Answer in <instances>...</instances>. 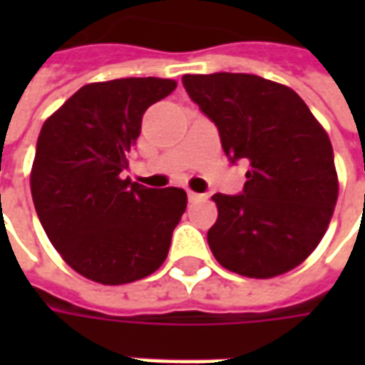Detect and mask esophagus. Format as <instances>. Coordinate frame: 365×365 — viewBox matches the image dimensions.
Segmentation results:
<instances>
[{
    "label": "esophagus",
    "mask_w": 365,
    "mask_h": 365,
    "mask_svg": "<svg viewBox=\"0 0 365 365\" xmlns=\"http://www.w3.org/2000/svg\"><path fill=\"white\" fill-rule=\"evenodd\" d=\"M207 195L203 193H195V191H187V199H190L191 203H195V201H201V199H205Z\"/></svg>",
    "instance_id": "34e87169"
}]
</instances>
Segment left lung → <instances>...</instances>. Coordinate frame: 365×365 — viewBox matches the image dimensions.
I'll use <instances>...</instances> for the list:
<instances>
[{
	"label": "left lung",
	"mask_w": 365,
	"mask_h": 365,
	"mask_svg": "<svg viewBox=\"0 0 365 365\" xmlns=\"http://www.w3.org/2000/svg\"><path fill=\"white\" fill-rule=\"evenodd\" d=\"M183 88L219 128L232 164L248 162L238 195L215 193L207 232L222 268L246 277L285 274L313 252L338 197L332 144L305 101L254 74H185Z\"/></svg>",
	"instance_id": "8db88e82"
}]
</instances>
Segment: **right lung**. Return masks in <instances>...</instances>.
Masks as SVG:
<instances>
[{
    "label": "right lung",
    "instance_id": "obj_1",
    "mask_svg": "<svg viewBox=\"0 0 365 365\" xmlns=\"http://www.w3.org/2000/svg\"><path fill=\"white\" fill-rule=\"evenodd\" d=\"M164 78L88 83L44 120L31 193L38 221L70 268L103 285L164 264L187 195L125 178L144 111L175 90Z\"/></svg>",
    "mask_w": 365,
    "mask_h": 365
}]
</instances>
